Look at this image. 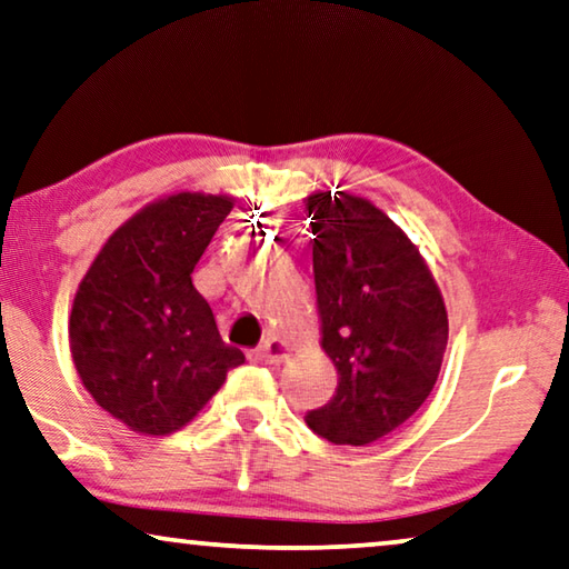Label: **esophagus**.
I'll list each match as a JSON object with an SVG mask.
<instances>
[{
    "instance_id": "obj_1",
    "label": "esophagus",
    "mask_w": 569,
    "mask_h": 569,
    "mask_svg": "<svg viewBox=\"0 0 569 569\" xmlns=\"http://www.w3.org/2000/svg\"><path fill=\"white\" fill-rule=\"evenodd\" d=\"M290 357V346H287L279 336H267L264 343L257 349V359L261 365H279Z\"/></svg>"
}]
</instances>
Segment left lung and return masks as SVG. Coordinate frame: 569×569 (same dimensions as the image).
Instances as JSON below:
<instances>
[{
	"label": "left lung",
	"mask_w": 569,
	"mask_h": 569,
	"mask_svg": "<svg viewBox=\"0 0 569 569\" xmlns=\"http://www.w3.org/2000/svg\"><path fill=\"white\" fill-rule=\"evenodd\" d=\"M305 210L320 349L339 372L333 398L305 421L339 447H367L431 395L449 341L447 305L423 253L375 202L318 189Z\"/></svg>",
	"instance_id": "1"
}]
</instances>
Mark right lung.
<instances>
[{
	"instance_id": "obj_1",
	"label": "right lung",
	"mask_w": 569,
	"mask_h": 569,
	"mask_svg": "<svg viewBox=\"0 0 569 569\" xmlns=\"http://www.w3.org/2000/svg\"><path fill=\"white\" fill-rule=\"evenodd\" d=\"M228 194L174 192L148 202L107 238L69 318L84 390L143 436L184 428L243 353L223 343L192 271L233 210Z\"/></svg>"
}]
</instances>
